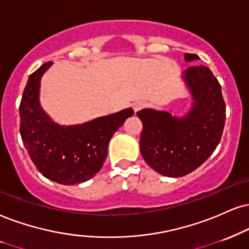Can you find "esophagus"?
Returning <instances> with one entry per match:
<instances>
[{
    "label": "esophagus",
    "instance_id": "34e87169",
    "mask_svg": "<svg viewBox=\"0 0 249 249\" xmlns=\"http://www.w3.org/2000/svg\"><path fill=\"white\" fill-rule=\"evenodd\" d=\"M148 107V103H145V101H137V103L134 104V110L135 112H139L141 109H144Z\"/></svg>",
    "mask_w": 249,
    "mask_h": 249
}]
</instances>
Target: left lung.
<instances>
[{"instance_id":"8db88e82","label":"left lung","mask_w":249,"mask_h":249,"mask_svg":"<svg viewBox=\"0 0 249 249\" xmlns=\"http://www.w3.org/2000/svg\"><path fill=\"white\" fill-rule=\"evenodd\" d=\"M185 59L198 56L187 53ZM185 79L194 99L186 116L178 119L155 109L137 112L143 124L140 148L144 160L156 172L172 178L189 174L213 155L226 119L222 87L208 67H189Z\"/></svg>"}]
</instances>
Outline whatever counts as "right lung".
I'll list each match as a JSON object with an SVG mask.
<instances>
[{
    "label": "right lung",
    "instance_id": "add662e5",
    "mask_svg": "<svg viewBox=\"0 0 249 249\" xmlns=\"http://www.w3.org/2000/svg\"><path fill=\"white\" fill-rule=\"evenodd\" d=\"M52 63L46 62L30 75L19 105V131L42 176L62 185H76L100 171L113 134L134 110H120L79 125L54 124L39 105L40 78Z\"/></svg>",
    "mask_w": 249,
    "mask_h": 249
}]
</instances>
